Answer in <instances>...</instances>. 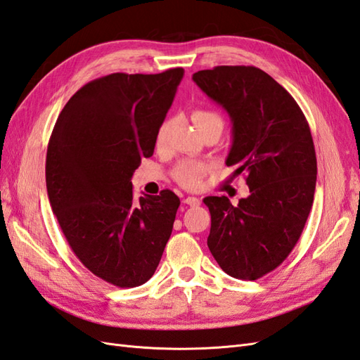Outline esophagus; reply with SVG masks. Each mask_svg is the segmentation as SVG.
<instances>
[{
    "label": "esophagus",
    "instance_id": "esophagus-1",
    "mask_svg": "<svg viewBox=\"0 0 360 360\" xmlns=\"http://www.w3.org/2000/svg\"><path fill=\"white\" fill-rule=\"evenodd\" d=\"M183 202L184 204H188V206H192V207H195V206H200V198H197V197H186L183 200Z\"/></svg>",
    "mask_w": 360,
    "mask_h": 360
}]
</instances>
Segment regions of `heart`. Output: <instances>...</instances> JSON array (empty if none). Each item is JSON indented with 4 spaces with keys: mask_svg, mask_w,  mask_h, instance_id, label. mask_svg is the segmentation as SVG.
Returning a JSON list of instances; mask_svg holds the SVG:
<instances>
[{
    "mask_svg": "<svg viewBox=\"0 0 360 360\" xmlns=\"http://www.w3.org/2000/svg\"><path fill=\"white\" fill-rule=\"evenodd\" d=\"M192 121L195 122L198 130L202 134H207L210 131L222 133L226 127V116L221 110L215 108H195L191 113ZM176 125V118L174 116H168L165 118L156 130V147L159 150H163L168 145L169 134ZM210 167L207 163L198 162V160H183L180 162L176 169L172 172V177L179 184L186 189H197L201 186V183L209 172Z\"/></svg>",
    "mask_w": 360,
    "mask_h": 360,
    "instance_id": "obj_1",
    "label": "heart"
}]
</instances>
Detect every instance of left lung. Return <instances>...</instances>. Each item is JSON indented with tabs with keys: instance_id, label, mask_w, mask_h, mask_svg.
I'll use <instances>...</instances> for the list:
<instances>
[{
	"instance_id": "left-lung-1",
	"label": "left lung",
	"mask_w": 360,
	"mask_h": 360,
	"mask_svg": "<svg viewBox=\"0 0 360 360\" xmlns=\"http://www.w3.org/2000/svg\"><path fill=\"white\" fill-rule=\"evenodd\" d=\"M233 124L227 167L244 172L250 195L233 206L206 197L207 247L229 276L257 280L294 250L312 209L316 156L304 113L283 86L256 66H215L193 74Z\"/></svg>"
}]
</instances>
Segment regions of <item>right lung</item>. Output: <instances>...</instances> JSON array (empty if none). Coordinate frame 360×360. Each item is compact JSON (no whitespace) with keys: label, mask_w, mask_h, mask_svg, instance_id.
Masks as SVG:
<instances>
[{"label":"right lung","mask_w":360,"mask_h":360,"mask_svg":"<svg viewBox=\"0 0 360 360\" xmlns=\"http://www.w3.org/2000/svg\"><path fill=\"white\" fill-rule=\"evenodd\" d=\"M183 72H115L86 83L48 142L51 209L77 259L113 286L148 281L171 236L180 198L163 189L136 201L131 177L141 159L153 156Z\"/></svg>","instance_id":"obj_1"}]
</instances>
